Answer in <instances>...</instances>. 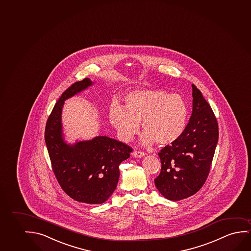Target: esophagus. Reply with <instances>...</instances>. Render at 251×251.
Listing matches in <instances>:
<instances>
[{"instance_id":"34e87169","label":"esophagus","mask_w":251,"mask_h":251,"mask_svg":"<svg viewBox=\"0 0 251 251\" xmlns=\"http://www.w3.org/2000/svg\"><path fill=\"white\" fill-rule=\"evenodd\" d=\"M131 155H133L134 157H143L145 155V153L141 151H134Z\"/></svg>"}]
</instances>
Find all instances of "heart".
<instances>
[{
	"instance_id": "1",
	"label": "heart",
	"mask_w": 251,
	"mask_h": 251,
	"mask_svg": "<svg viewBox=\"0 0 251 251\" xmlns=\"http://www.w3.org/2000/svg\"><path fill=\"white\" fill-rule=\"evenodd\" d=\"M188 108L178 94L163 89H139L129 93L125 106L113 103L109 110L110 123L120 139L131 141L139 131V123L145 131L144 145L156 142L160 146L172 145L187 128Z\"/></svg>"
}]
</instances>
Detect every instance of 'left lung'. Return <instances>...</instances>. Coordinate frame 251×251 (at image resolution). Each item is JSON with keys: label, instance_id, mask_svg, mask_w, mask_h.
Returning <instances> with one entry per match:
<instances>
[{"label": "left lung", "instance_id": "obj_1", "mask_svg": "<svg viewBox=\"0 0 251 251\" xmlns=\"http://www.w3.org/2000/svg\"><path fill=\"white\" fill-rule=\"evenodd\" d=\"M193 88V113L183 135L159 152L161 172L155 187L170 201L196 194L207 179L216 146L219 126L214 113L201 92Z\"/></svg>", "mask_w": 251, "mask_h": 251}]
</instances>
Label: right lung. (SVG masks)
I'll return each instance as SVG.
<instances>
[{"instance_id":"right-lung-1","label":"right lung","mask_w":251,"mask_h":251,"mask_svg":"<svg viewBox=\"0 0 251 251\" xmlns=\"http://www.w3.org/2000/svg\"><path fill=\"white\" fill-rule=\"evenodd\" d=\"M88 78L75 81L64 91L48 117L45 140L51 168L62 189L76 201L101 204L115 190L119 166L132 148L105 136L69 145L64 141L61 114L65 100L92 85Z\"/></svg>"}]
</instances>
